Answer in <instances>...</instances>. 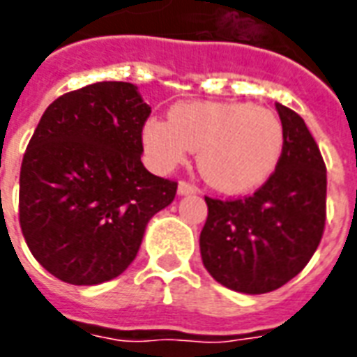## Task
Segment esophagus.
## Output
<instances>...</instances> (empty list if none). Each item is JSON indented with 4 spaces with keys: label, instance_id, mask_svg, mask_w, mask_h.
<instances>
[{
    "label": "esophagus",
    "instance_id": "34e87169",
    "mask_svg": "<svg viewBox=\"0 0 357 357\" xmlns=\"http://www.w3.org/2000/svg\"><path fill=\"white\" fill-rule=\"evenodd\" d=\"M197 187H192L190 183H187V181H179L178 185V195L179 197H187V195H195L197 192Z\"/></svg>",
    "mask_w": 357,
    "mask_h": 357
}]
</instances>
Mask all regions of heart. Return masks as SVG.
I'll list each match as a JSON object with an SVG mask.
<instances>
[{
	"label": "heart",
	"instance_id": "b5f03b06",
	"mask_svg": "<svg viewBox=\"0 0 357 357\" xmlns=\"http://www.w3.org/2000/svg\"><path fill=\"white\" fill-rule=\"evenodd\" d=\"M142 144L149 165L170 172L198 151V170L222 192H247L275 172L284 149L281 119L249 102H185L170 119H148Z\"/></svg>",
	"mask_w": 357,
	"mask_h": 357
}]
</instances>
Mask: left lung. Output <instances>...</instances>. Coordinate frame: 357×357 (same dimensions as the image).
Returning <instances> with one entry per match:
<instances>
[{"instance_id": "left-lung-1", "label": "left lung", "mask_w": 357, "mask_h": 357, "mask_svg": "<svg viewBox=\"0 0 357 357\" xmlns=\"http://www.w3.org/2000/svg\"><path fill=\"white\" fill-rule=\"evenodd\" d=\"M284 149L275 172L247 198L206 197L200 232L204 268L241 294L281 288L305 268L326 225V165L298 114L277 102Z\"/></svg>"}]
</instances>
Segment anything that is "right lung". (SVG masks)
<instances>
[{
	"mask_svg": "<svg viewBox=\"0 0 357 357\" xmlns=\"http://www.w3.org/2000/svg\"><path fill=\"white\" fill-rule=\"evenodd\" d=\"M151 108L129 82H97L43 114L20 168V227L35 260L59 281L91 287L123 273L149 219L178 183L146 170Z\"/></svg>",
	"mask_w": 357,
	"mask_h": 357,
	"instance_id": "obj_1",
	"label": "right lung"
}]
</instances>
